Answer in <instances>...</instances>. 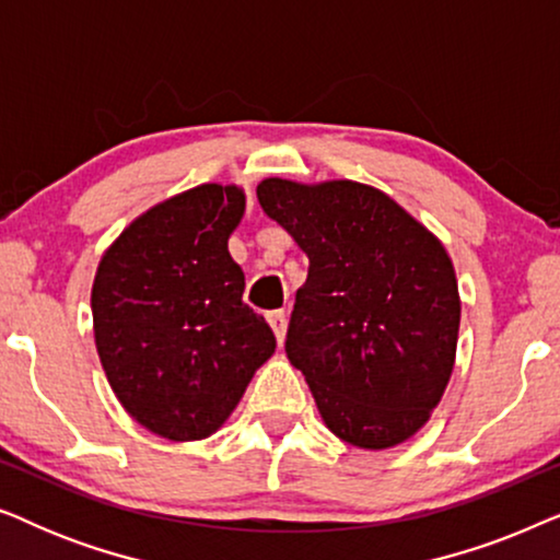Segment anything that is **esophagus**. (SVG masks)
<instances>
[{"instance_id": "1", "label": "esophagus", "mask_w": 560, "mask_h": 560, "mask_svg": "<svg viewBox=\"0 0 560 560\" xmlns=\"http://www.w3.org/2000/svg\"><path fill=\"white\" fill-rule=\"evenodd\" d=\"M267 324H270V328L275 331V339H278V343H282V339H285V328H288L285 311H270V313H267Z\"/></svg>"}]
</instances>
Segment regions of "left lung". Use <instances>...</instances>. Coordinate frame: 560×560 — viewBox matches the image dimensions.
I'll return each instance as SVG.
<instances>
[{
  "mask_svg": "<svg viewBox=\"0 0 560 560\" xmlns=\"http://www.w3.org/2000/svg\"><path fill=\"white\" fill-rule=\"evenodd\" d=\"M257 201L308 255L285 351L320 418L359 448L410 439L454 370L462 303L443 244L362 183L267 178Z\"/></svg>",
  "mask_w": 560,
  "mask_h": 560,
  "instance_id": "obj_1",
  "label": "left lung"
}]
</instances>
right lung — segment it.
<instances>
[{
  "instance_id": "right-lung-1",
  "label": "right lung",
  "mask_w": 560,
  "mask_h": 560,
  "mask_svg": "<svg viewBox=\"0 0 560 560\" xmlns=\"http://www.w3.org/2000/svg\"><path fill=\"white\" fill-rule=\"evenodd\" d=\"M242 213L240 188L206 183L135 219L98 262V359L129 416L163 439L211 435L275 351L226 247Z\"/></svg>"
}]
</instances>
